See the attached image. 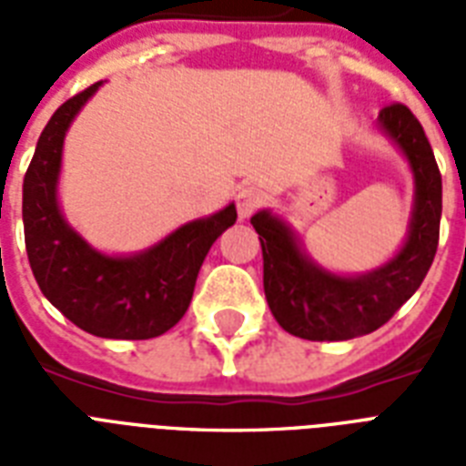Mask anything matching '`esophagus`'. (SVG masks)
<instances>
[{
  "instance_id": "obj_1",
  "label": "esophagus",
  "mask_w": 466,
  "mask_h": 466,
  "mask_svg": "<svg viewBox=\"0 0 466 466\" xmlns=\"http://www.w3.org/2000/svg\"><path fill=\"white\" fill-rule=\"evenodd\" d=\"M263 203V196L256 188H244L237 198V212H239V219H248L254 215Z\"/></svg>"
}]
</instances>
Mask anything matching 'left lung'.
<instances>
[{
	"label": "left lung",
	"mask_w": 466,
	"mask_h": 466,
	"mask_svg": "<svg viewBox=\"0 0 466 466\" xmlns=\"http://www.w3.org/2000/svg\"><path fill=\"white\" fill-rule=\"evenodd\" d=\"M377 130L409 161L413 208L406 239L390 261L355 276L319 266L298 232L273 210H258L251 225L263 248V290L285 331L307 340H348L387 324L419 290L438 251L442 178L423 127L406 106L377 116Z\"/></svg>",
	"instance_id": "1"
}]
</instances>
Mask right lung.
Wrapping results in <instances>:
<instances>
[{
    "label": "right lung",
    "mask_w": 466,
    "mask_h": 466,
    "mask_svg": "<svg viewBox=\"0 0 466 466\" xmlns=\"http://www.w3.org/2000/svg\"><path fill=\"white\" fill-rule=\"evenodd\" d=\"M101 82L53 113L24 178L25 254L40 292L65 317L101 339L145 340L181 321L198 270L219 234L237 222L234 203L176 227L135 254H104L69 225L60 208L62 147L72 120Z\"/></svg>",
    "instance_id": "add662e5"
}]
</instances>
